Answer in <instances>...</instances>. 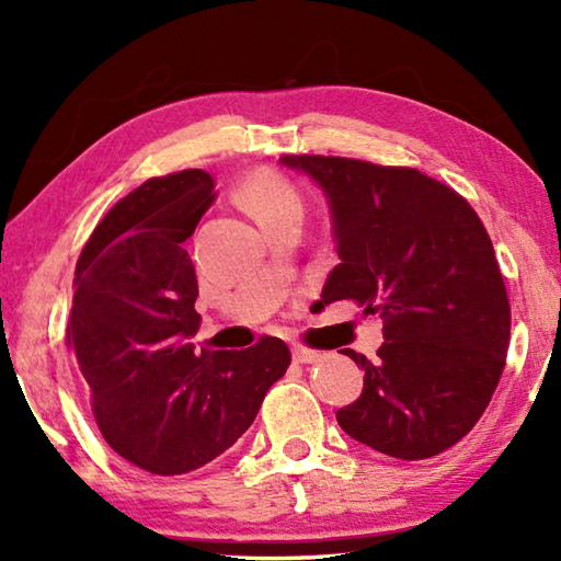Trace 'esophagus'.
I'll return each instance as SVG.
<instances>
[{"mask_svg": "<svg viewBox=\"0 0 561 561\" xmlns=\"http://www.w3.org/2000/svg\"><path fill=\"white\" fill-rule=\"evenodd\" d=\"M291 358L297 360V364H314V360H319V354L314 348L307 346H291Z\"/></svg>", "mask_w": 561, "mask_h": 561, "instance_id": "1", "label": "esophagus"}]
</instances>
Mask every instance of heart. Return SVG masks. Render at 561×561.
Returning a JSON list of instances; mask_svg holds the SVG:
<instances>
[{"instance_id": "obj_1", "label": "heart", "mask_w": 561, "mask_h": 561, "mask_svg": "<svg viewBox=\"0 0 561 561\" xmlns=\"http://www.w3.org/2000/svg\"><path fill=\"white\" fill-rule=\"evenodd\" d=\"M240 201L264 230L284 220H301L304 203L291 180L274 170H254L240 185Z\"/></svg>"}]
</instances>
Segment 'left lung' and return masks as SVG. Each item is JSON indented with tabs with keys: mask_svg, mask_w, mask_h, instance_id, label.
Returning a JSON list of instances; mask_svg holds the SVG:
<instances>
[{
	"mask_svg": "<svg viewBox=\"0 0 561 561\" xmlns=\"http://www.w3.org/2000/svg\"><path fill=\"white\" fill-rule=\"evenodd\" d=\"M324 190L339 264L321 301L381 314L364 391L339 408L351 438L401 460L433 458L472 431L505 368L510 299L485 225L453 187L415 168L282 156Z\"/></svg>",
	"mask_w": 561,
	"mask_h": 561,
	"instance_id": "1",
	"label": "left lung"
}]
</instances>
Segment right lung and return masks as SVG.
I'll return each instance as SVG.
<instances>
[{
    "mask_svg": "<svg viewBox=\"0 0 561 561\" xmlns=\"http://www.w3.org/2000/svg\"><path fill=\"white\" fill-rule=\"evenodd\" d=\"M205 170L150 178L103 215L76 262L66 327L93 417L121 458L180 474L250 428L291 354L277 336L203 348L197 277L183 242L215 201Z\"/></svg>",
    "mask_w": 561,
    "mask_h": 561,
    "instance_id": "1",
    "label": "right lung"
}]
</instances>
